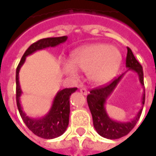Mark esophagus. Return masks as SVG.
I'll list each match as a JSON object with an SVG mask.
<instances>
[{
	"mask_svg": "<svg viewBox=\"0 0 156 156\" xmlns=\"http://www.w3.org/2000/svg\"><path fill=\"white\" fill-rule=\"evenodd\" d=\"M80 92H81L82 94H84V95H87V93H88V92H87V90L85 88V87H81V89H80Z\"/></svg>",
	"mask_w": 156,
	"mask_h": 156,
	"instance_id": "1",
	"label": "esophagus"
}]
</instances>
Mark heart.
Here are the masks:
<instances>
[{
    "label": "heart",
    "mask_w": 156,
    "mask_h": 156,
    "mask_svg": "<svg viewBox=\"0 0 156 156\" xmlns=\"http://www.w3.org/2000/svg\"><path fill=\"white\" fill-rule=\"evenodd\" d=\"M122 62V55L114 46L97 43L81 48L71 55V62L63 65V70L73 79H77V69L87 72L94 84H103L115 75Z\"/></svg>",
    "instance_id": "obj_1"
}]
</instances>
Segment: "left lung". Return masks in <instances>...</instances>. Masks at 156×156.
<instances>
[{"label": "left lung", "mask_w": 156, "mask_h": 156, "mask_svg": "<svg viewBox=\"0 0 156 156\" xmlns=\"http://www.w3.org/2000/svg\"><path fill=\"white\" fill-rule=\"evenodd\" d=\"M126 67L129 69V70H133L137 73L141 84L144 86L142 67L139 62L135 59L133 52L129 48H128V54L126 58ZM123 75L124 74L120 75L118 78L114 79L113 81L106 85L93 88L92 90H90V92L87 96L88 108L93 117L94 127L100 135L107 139L115 140L128 135L135 128L138 120L140 119L142 111L141 109L136 115V116L131 122H121L114 121L107 114L105 109L106 100L108 99V97L114 91V89L115 88L119 81H121ZM144 102H145V92L142 95V100H141L142 107L144 105Z\"/></svg>", "instance_id": "obj_1"}]
</instances>
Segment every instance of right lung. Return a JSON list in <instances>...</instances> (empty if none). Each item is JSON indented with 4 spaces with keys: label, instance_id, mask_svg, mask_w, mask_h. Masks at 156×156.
<instances>
[{
    "label": "right lung",
    "instance_id": "add662e5",
    "mask_svg": "<svg viewBox=\"0 0 156 156\" xmlns=\"http://www.w3.org/2000/svg\"><path fill=\"white\" fill-rule=\"evenodd\" d=\"M68 39L67 36L62 37H51V38H44L37 41L36 42L29 46L16 69V103L19 113L24 123L26 124L28 129L32 131L34 134L43 139H53L62 135L66 131L69 126V113H70V105L69 98L71 94L75 92L76 87L64 88L60 90L55 95L51 108L45 116L39 119H34L26 115V114L22 111L20 97L21 94V89L19 82V71L21 67L25 62L26 57L34 52L41 50L49 47H55L61 43L65 42Z\"/></svg>",
    "mask_w": 156,
    "mask_h": 156
}]
</instances>
